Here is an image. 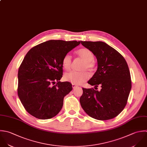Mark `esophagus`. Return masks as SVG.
I'll return each mask as SVG.
<instances>
[{
  "label": "esophagus",
  "mask_w": 147,
  "mask_h": 147,
  "mask_svg": "<svg viewBox=\"0 0 147 147\" xmlns=\"http://www.w3.org/2000/svg\"><path fill=\"white\" fill-rule=\"evenodd\" d=\"M72 87H73V89H74V88H76V87H77V86L76 85H75V84H72Z\"/></svg>",
  "instance_id": "34e87169"
}]
</instances>
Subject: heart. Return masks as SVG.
I'll use <instances>...</instances> for the list:
<instances>
[{"mask_svg":"<svg viewBox=\"0 0 147 147\" xmlns=\"http://www.w3.org/2000/svg\"><path fill=\"white\" fill-rule=\"evenodd\" d=\"M77 54L84 60V63L82 64L81 69H86L89 71H92L94 67V63L93 62L94 56L92 51L86 48H83L78 50L77 51ZM62 66L65 70H69L71 66V57L67 54L63 58ZM89 77V74L85 71H71L65 74L64 80L73 84L80 85L86 81Z\"/></svg>","mask_w":147,"mask_h":147,"instance_id":"b5f03b06","label":"heart"}]
</instances>
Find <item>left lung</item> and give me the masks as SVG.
Instances as JSON below:
<instances>
[{
	"label": "left lung",
	"mask_w": 147,
	"mask_h": 147,
	"mask_svg": "<svg viewBox=\"0 0 147 147\" xmlns=\"http://www.w3.org/2000/svg\"><path fill=\"white\" fill-rule=\"evenodd\" d=\"M90 50L97 60V69L88 83L101 90L82 88L80 102L91 117L107 120L118 116L124 109L131 90L128 64L117 50L101 41H81Z\"/></svg>",
	"instance_id": "obj_1"
}]
</instances>
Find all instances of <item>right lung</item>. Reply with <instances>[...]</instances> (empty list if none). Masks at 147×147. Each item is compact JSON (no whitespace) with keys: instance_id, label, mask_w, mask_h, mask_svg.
Masks as SVG:
<instances>
[{"instance_id":"1","label":"right lung","mask_w":147,"mask_h":147,"mask_svg":"<svg viewBox=\"0 0 147 147\" xmlns=\"http://www.w3.org/2000/svg\"><path fill=\"white\" fill-rule=\"evenodd\" d=\"M80 41L50 40L31 49L18 70V94L26 111L41 120L55 116L61 110L63 98L73 89L62 77L65 55Z\"/></svg>"}]
</instances>
